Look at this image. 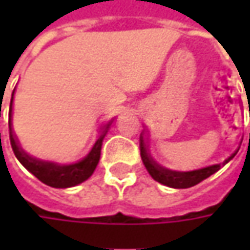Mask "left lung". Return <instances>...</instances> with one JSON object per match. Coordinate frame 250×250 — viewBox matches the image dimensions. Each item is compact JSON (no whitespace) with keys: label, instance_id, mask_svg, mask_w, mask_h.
<instances>
[{"label":"left lung","instance_id":"1","mask_svg":"<svg viewBox=\"0 0 250 250\" xmlns=\"http://www.w3.org/2000/svg\"><path fill=\"white\" fill-rule=\"evenodd\" d=\"M140 157L145 164L146 169L149 171V174L154 181H157L160 184L166 185L169 188H175V189H185V188H190L197 185L199 182H202L203 179H206L210 175H213L217 172L223 166H226L229 160L234 159L238 150L235 153H232L227 160H224L221 164H214L210 167L200 168V169H195V171H188V172H179V171H172V169H167V168L159 166L154 160L151 159L147 150V142H145L143 135H140Z\"/></svg>","mask_w":250,"mask_h":250}]
</instances>
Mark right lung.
<instances>
[{"label": "right lung", "instance_id": "add662e5", "mask_svg": "<svg viewBox=\"0 0 250 250\" xmlns=\"http://www.w3.org/2000/svg\"><path fill=\"white\" fill-rule=\"evenodd\" d=\"M15 91V90H14ZM12 103H14V93H12V99H11V107H9V140H11V146L14 150L16 159L21 161V164L23 166L27 171H30L34 177L40 179L43 184L53 188H71L75 185L82 184L83 181H86L87 178L91 177V174L94 172V169L99 164L101 154V145L103 139L107 133V130L110 128V121L101 132L100 138L94 143V146L91 147L90 153L81 161L75 163V164H68V166H60L57 163H50V161H43V160H37L30 157L27 153H24L22 147L19 146L18 139L12 132Z\"/></svg>", "mask_w": 250, "mask_h": 250}]
</instances>
